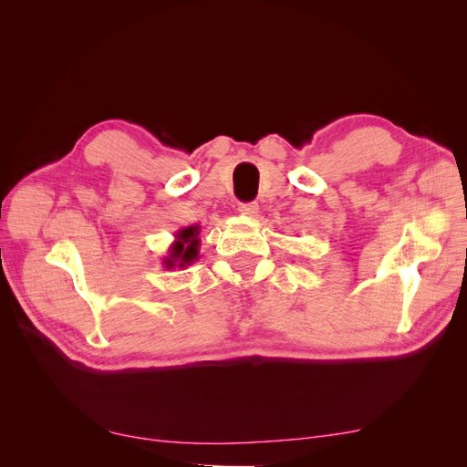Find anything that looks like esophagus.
<instances>
[{
    "instance_id": "esophagus-1",
    "label": "esophagus",
    "mask_w": 467,
    "mask_h": 467,
    "mask_svg": "<svg viewBox=\"0 0 467 467\" xmlns=\"http://www.w3.org/2000/svg\"><path fill=\"white\" fill-rule=\"evenodd\" d=\"M237 210H239V214L255 218L259 214V204L257 202H244V204H239Z\"/></svg>"
}]
</instances>
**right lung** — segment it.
I'll use <instances>...</instances> for the list:
<instances>
[{
    "label": "right lung",
    "instance_id": "1",
    "mask_svg": "<svg viewBox=\"0 0 467 467\" xmlns=\"http://www.w3.org/2000/svg\"><path fill=\"white\" fill-rule=\"evenodd\" d=\"M201 225H187L175 234V242L169 245L167 257H163V266L167 268H185L199 259L201 249Z\"/></svg>",
    "mask_w": 467,
    "mask_h": 467
}]
</instances>
